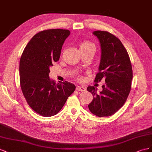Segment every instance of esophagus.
<instances>
[{
  "instance_id": "esophagus-1",
  "label": "esophagus",
  "mask_w": 152,
  "mask_h": 152,
  "mask_svg": "<svg viewBox=\"0 0 152 152\" xmlns=\"http://www.w3.org/2000/svg\"><path fill=\"white\" fill-rule=\"evenodd\" d=\"M76 89L77 91H81V92H85V91H86V88L84 87V86H77Z\"/></svg>"
}]
</instances>
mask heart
<instances>
[{"instance_id": "obj_1", "label": "heart", "mask_w": 152, "mask_h": 152, "mask_svg": "<svg viewBox=\"0 0 152 152\" xmlns=\"http://www.w3.org/2000/svg\"><path fill=\"white\" fill-rule=\"evenodd\" d=\"M89 47H94V44L89 41H83L80 44V50L85 49Z\"/></svg>"}]
</instances>
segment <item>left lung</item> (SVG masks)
<instances>
[{
    "instance_id": "1",
    "label": "left lung",
    "mask_w": 152,
    "mask_h": 152,
    "mask_svg": "<svg viewBox=\"0 0 152 152\" xmlns=\"http://www.w3.org/2000/svg\"><path fill=\"white\" fill-rule=\"evenodd\" d=\"M99 40L101 48L99 72L95 82L102 79L106 84L97 94V88L89 86L87 90L94 99L89 105L90 112L99 117L110 116L115 114L126 101L131 89L132 65L129 54L118 38L106 31L97 30L93 32Z\"/></svg>"
}]
</instances>
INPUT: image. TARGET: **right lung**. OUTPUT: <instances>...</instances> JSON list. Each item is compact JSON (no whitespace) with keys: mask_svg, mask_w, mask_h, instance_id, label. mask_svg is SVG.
Masks as SVG:
<instances>
[{"mask_svg":"<svg viewBox=\"0 0 152 152\" xmlns=\"http://www.w3.org/2000/svg\"><path fill=\"white\" fill-rule=\"evenodd\" d=\"M70 34L65 29L42 30L33 36L21 55V91L29 106L42 116L57 114L75 90L74 84L56 83L49 77L50 67L59 60L62 45Z\"/></svg>","mask_w":152,"mask_h":152,"instance_id":"add662e5","label":"right lung"}]
</instances>
